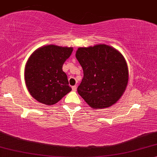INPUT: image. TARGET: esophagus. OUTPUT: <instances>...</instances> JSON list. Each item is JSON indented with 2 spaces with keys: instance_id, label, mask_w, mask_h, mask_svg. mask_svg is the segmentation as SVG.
<instances>
[{
  "instance_id": "esophagus-1",
  "label": "esophagus",
  "mask_w": 157,
  "mask_h": 157,
  "mask_svg": "<svg viewBox=\"0 0 157 157\" xmlns=\"http://www.w3.org/2000/svg\"><path fill=\"white\" fill-rule=\"evenodd\" d=\"M72 90H73V91L75 92V91H76V90H77V86H72Z\"/></svg>"
}]
</instances>
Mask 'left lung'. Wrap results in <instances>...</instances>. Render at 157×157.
<instances>
[{
    "label": "left lung",
    "mask_w": 157,
    "mask_h": 157,
    "mask_svg": "<svg viewBox=\"0 0 157 157\" xmlns=\"http://www.w3.org/2000/svg\"><path fill=\"white\" fill-rule=\"evenodd\" d=\"M75 57L84 77L78 93L92 108H105L116 103L128 83V67L117 49L105 44L78 48Z\"/></svg>",
    "instance_id": "obj_1"
}]
</instances>
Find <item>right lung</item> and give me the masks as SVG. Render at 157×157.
Segmentation results:
<instances>
[{
	"label": "right lung",
	"instance_id": "obj_1",
	"mask_svg": "<svg viewBox=\"0 0 157 157\" xmlns=\"http://www.w3.org/2000/svg\"><path fill=\"white\" fill-rule=\"evenodd\" d=\"M72 47L49 45L32 54L25 69L26 86L37 101L52 105L71 91L63 65L71 56Z\"/></svg>",
	"mask_w": 157,
	"mask_h": 157
}]
</instances>
